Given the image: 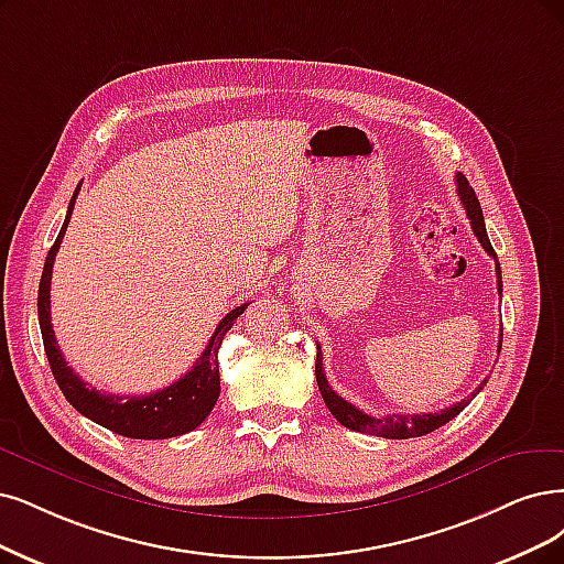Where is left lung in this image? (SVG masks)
<instances>
[{"instance_id": "8db88e82", "label": "left lung", "mask_w": 564, "mask_h": 564, "mask_svg": "<svg viewBox=\"0 0 564 564\" xmlns=\"http://www.w3.org/2000/svg\"><path fill=\"white\" fill-rule=\"evenodd\" d=\"M455 183H457V197H460L465 212H467V218L471 223V229L474 235L478 237V241H481V246L486 248V253L495 258V269H497V293L502 295V269H499V262H497V253L490 246V239H488V232H486V220H484V212H481V204H478V197L476 193L471 191V185L467 183V178L463 174H455ZM499 348H502V335H499ZM316 381H318V390L323 394V400L329 409V413L335 415V419L348 427V430H356V432H367V434H373V436H383V440H409V436H423V434H430L434 430H440L442 425H446L448 421H453L457 413H460L469 402L471 398H476V392H481L486 381L476 388V392L471 394V398L457 402L440 413H413V415H404V413H392V415H381V419H377V415H369L365 411H360L358 406H352L350 402H346L344 398H339V394L332 390V386L327 383L325 379V371H323V356H321V346H318V356H316Z\"/></svg>"}]
</instances>
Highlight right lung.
Listing matches in <instances>:
<instances>
[{
  "mask_svg": "<svg viewBox=\"0 0 564 564\" xmlns=\"http://www.w3.org/2000/svg\"><path fill=\"white\" fill-rule=\"evenodd\" d=\"M80 191V185L74 191V197L67 208V218L62 223L59 235L48 250V258L44 264V274H41L39 283V327L41 337H44L46 358L51 365L53 377L65 394L67 402L86 415V419L95 421L97 425L107 427L116 434L130 436V440H170V436H178L195 430L204 423V419L218 402L220 394V373H218V348L223 344V337L227 329L235 325V321L243 314L248 304H241L229 311V314L218 323L214 337L208 339V346L204 348L202 358L195 362V367L185 373L183 379L174 381L162 390H155L151 394H107L93 386H88L80 377H76L74 369L67 365L65 356L57 346L53 323H51V276H53V262L55 253L62 243V237L67 232V225L74 212V202Z\"/></svg>",
  "mask_w": 564,
  "mask_h": 564,
  "instance_id": "obj_1",
  "label": "right lung"
}]
</instances>
